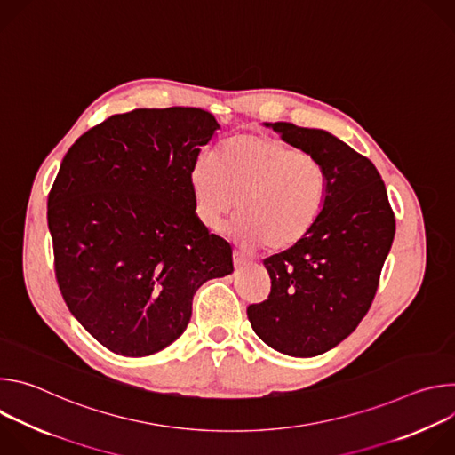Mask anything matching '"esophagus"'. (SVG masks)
I'll return each instance as SVG.
<instances>
[{
    "label": "esophagus",
    "mask_w": 455,
    "mask_h": 455,
    "mask_svg": "<svg viewBox=\"0 0 455 455\" xmlns=\"http://www.w3.org/2000/svg\"><path fill=\"white\" fill-rule=\"evenodd\" d=\"M232 261H234V267H243L246 263V257L239 250H234L232 251Z\"/></svg>",
    "instance_id": "1"
}]
</instances>
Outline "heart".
<instances>
[{
	"label": "heart",
	"mask_w": 455,
	"mask_h": 455,
	"mask_svg": "<svg viewBox=\"0 0 455 455\" xmlns=\"http://www.w3.org/2000/svg\"><path fill=\"white\" fill-rule=\"evenodd\" d=\"M190 187L200 221L220 230L239 214L234 234L246 246L281 251L316 225L328 196V174L306 151L265 135H237L192 165Z\"/></svg>",
	"instance_id": "obj_1"
}]
</instances>
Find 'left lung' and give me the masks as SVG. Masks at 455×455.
<instances>
[{"label":"left lung","mask_w":455,"mask_h":455,"mask_svg":"<svg viewBox=\"0 0 455 455\" xmlns=\"http://www.w3.org/2000/svg\"><path fill=\"white\" fill-rule=\"evenodd\" d=\"M328 174L326 205L295 246L267 257L272 290L246 307L259 339L290 356H316L349 337L367 315L391 250L396 220L369 158L322 129L274 122Z\"/></svg>","instance_id":"8db88e82"}]
</instances>
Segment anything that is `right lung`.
Returning <instances> with one entry per match:
<instances>
[{
	"instance_id": "obj_1",
	"label": "right lung",
	"mask_w": 455,
	"mask_h": 455,
	"mask_svg": "<svg viewBox=\"0 0 455 455\" xmlns=\"http://www.w3.org/2000/svg\"><path fill=\"white\" fill-rule=\"evenodd\" d=\"M220 127L200 108L111 115L77 139L48 194L60 295L122 356L187 328L196 290L232 274V248L194 214L190 171Z\"/></svg>"
}]
</instances>
